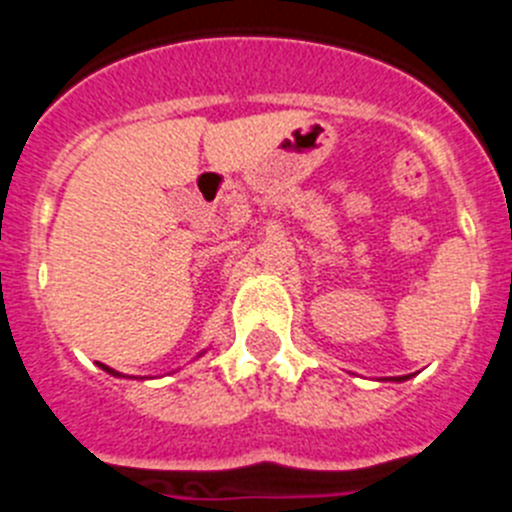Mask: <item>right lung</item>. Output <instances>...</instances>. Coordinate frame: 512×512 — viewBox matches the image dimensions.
Listing matches in <instances>:
<instances>
[{"instance_id": "add662e5", "label": "right lung", "mask_w": 512, "mask_h": 512, "mask_svg": "<svg viewBox=\"0 0 512 512\" xmlns=\"http://www.w3.org/2000/svg\"><path fill=\"white\" fill-rule=\"evenodd\" d=\"M99 366H102V369H104V372H110V374H115V377H120V374H117V372H112V369H110V366H104V364H99Z\"/></svg>"}]
</instances>
